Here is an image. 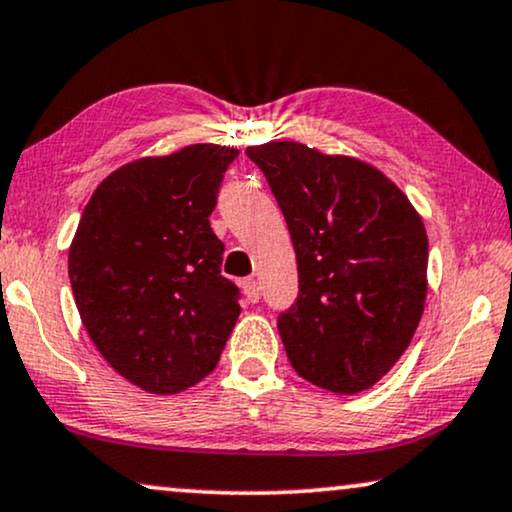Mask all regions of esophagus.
Wrapping results in <instances>:
<instances>
[{"label":"esophagus","mask_w":512,"mask_h":512,"mask_svg":"<svg viewBox=\"0 0 512 512\" xmlns=\"http://www.w3.org/2000/svg\"><path fill=\"white\" fill-rule=\"evenodd\" d=\"M241 285H243L245 297H248V302H260L262 292H260V285H257L255 278H245Z\"/></svg>","instance_id":"34e87169"}]
</instances>
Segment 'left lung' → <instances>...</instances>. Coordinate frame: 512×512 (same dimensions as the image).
<instances>
[{"mask_svg":"<svg viewBox=\"0 0 512 512\" xmlns=\"http://www.w3.org/2000/svg\"><path fill=\"white\" fill-rule=\"evenodd\" d=\"M245 154L267 177L295 245L299 295L278 316L290 365L325 391H365L398 363L424 313V222L370 163L299 142Z\"/></svg>","mask_w":512,"mask_h":512,"instance_id":"8db88e82","label":"left lung"}]
</instances>
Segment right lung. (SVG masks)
Wrapping results in <instances>:
<instances>
[{"label": "right lung", "instance_id": "1", "mask_svg": "<svg viewBox=\"0 0 512 512\" xmlns=\"http://www.w3.org/2000/svg\"><path fill=\"white\" fill-rule=\"evenodd\" d=\"M238 149L189 145L107 175L70 245V283L95 349L147 393H180L215 370L241 292L210 229Z\"/></svg>", "mask_w": 512, "mask_h": 512}]
</instances>
